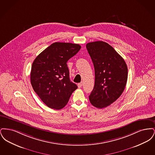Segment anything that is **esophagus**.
I'll list each match as a JSON object with an SVG mask.
<instances>
[{
    "mask_svg": "<svg viewBox=\"0 0 155 155\" xmlns=\"http://www.w3.org/2000/svg\"><path fill=\"white\" fill-rule=\"evenodd\" d=\"M78 87L80 88H81L82 87V82H80V83H78Z\"/></svg>",
    "mask_w": 155,
    "mask_h": 155,
    "instance_id": "esophagus-1",
    "label": "esophagus"
}]
</instances>
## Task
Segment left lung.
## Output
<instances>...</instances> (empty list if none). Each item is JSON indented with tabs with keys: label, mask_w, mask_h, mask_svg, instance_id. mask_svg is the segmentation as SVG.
<instances>
[{
	"label": "left lung",
	"mask_w": 155,
	"mask_h": 155,
	"mask_svg": "<svg viewBox=\"0 0 155 155\" xmlns=\"http://www.w3.org/2000/svg\"><path fill=\"white\" fill-rule=\"evenodd\" d=\"M87 51L95 68V85L89 96L91 103L102 109L115 102L123 92L128 78L124 60L103 41L88 43Z\"/></svg>",
	"instance_id": "obj_1"
}]
</instances>
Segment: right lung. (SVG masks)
Instances as JSON below:
<instances>
[{
	"label": "right lung",
	"instance_id": "1",
	"mask_svg": "<svg viewBox=\"0 0 155 155\" xmlns=\"http://www.w3.org/2000/svg\"><path fill=\"white\" fill-rule=\"evenodd\" d=\"M78 44L54 42L34 60L30 74L34 91L49 107L63 108L77 89L70 80L67 61L81 49Z\"/></svg>",
	"mask_w": 155,
	"mask_h": 155
}]
</instances>
